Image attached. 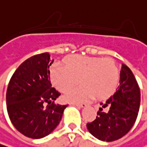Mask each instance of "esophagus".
I'll use <instances>...</instances> for the list:
<instances>
[{
  "label": "esophagus",
  "instance_id": "34e87169",
  "mask_svg": "<svg viewBox=\"0 0 147 147\" xmlns=\"http://www.w3.org/2000/svg\"><path fill=\"white\" fill-rule=\"evenodd\" d=\"M72 105L77 106V107H81V108H83V107H85L87 105H86V104H72Z\"/></svg>",
  "mask_w": 147,
  "mask_h": 147
}]
</instances>
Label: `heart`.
I'll list each match as a JSON object with an SVG mask.
<instances>
[{
	"label": "heart",
	"mask_w": 147,
	"mask_h": 147,
	"mask_svg": "<svg viewBox=\"0 0 147 147\" xmlns=\"http://www.w3.org/2000/svg\"><path fill=\"white\" fill-rule=\"evenodd\" d=\"M65 66L55 63L50 69V79L60 91L69 90L64 96L67 101L78 103L97 97L99 99L110 97L119 83V70L111 58L73 56L64 61Z\"/></svg>",
	"instance_id": "b5f03b06"
}]
</instances>
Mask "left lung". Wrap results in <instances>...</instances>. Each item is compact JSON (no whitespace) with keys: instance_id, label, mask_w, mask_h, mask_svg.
<instances>
[{"instance_id":"left-lung-1","label":"left lung","mask_w":147,"mask_h":147,"mask_svg":"<svg viewBox=\"0 0 147 147\" xmlns=\"http://www.w3.org/2000/svg\"><path fill=\"white\" fill-rule=\"evenodd\" d=\"M117 91L98 111L96 119L86 125L89 131L103 141H114L125 136L133 126L140 105V90L131 70L125 64L120 71Z\"/></svg>"}]
</instances>
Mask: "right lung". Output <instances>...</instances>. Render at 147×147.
Masks as SVG:
<instances>
[{"label": "right lung", "mask_w": 147, "mask_h": 147, "mask_svg": "<svg viewBox=\"0 0 147 147\" xmlns=\"http://www.w3.org/2000/svg\"><path fill=\"white\" fill-rule=\"evenodd\" d=\"M54 61L42 53L24 61L7 89V111L18 131L31 139L49 135L58 125L66 105L55 103L61 95L51 86L49 66Z\"/></svg>", "instance_id": "add662e5"}]
</instances>
